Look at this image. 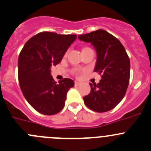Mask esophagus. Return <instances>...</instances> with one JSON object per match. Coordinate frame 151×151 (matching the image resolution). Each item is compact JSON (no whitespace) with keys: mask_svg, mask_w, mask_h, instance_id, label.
<instances>
[{"mask_svg":"<svg viewBox=\"0 0 151 151\" xmlns=\"http://www.w3.org/2000/svg\"><path fill=\"white\" fill-rule=\"evenodd\" d=\"M74 85H75L76 86H79V85H80V82L75 81V82H74Z\"/></svg>","mask_w":151,"mask_h":151,"instance_id":"34e87169","label":"esophagus"}]
</instances>
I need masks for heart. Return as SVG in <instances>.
Here are the masks:
<instances>
[{
    "instance_id": "obj_1",
    "label": "heart",
    "mask_w": 151,
    "mask_h": 151,
    "mask_svg": "<svg viewBox=\"0 0 151 151\" xmlns=\"http://www.w3.org/2000/svg\"><path fill=\"white\" fill-rule=\"evenodd\" d=\"M87 48H88V47H85V48H83V49H87ZM80 70L79 69V68H73V69L71 70V73H72V74H74V75H75V76L78 75L79 73H80Z\"/></svg>"
}]
</instances>
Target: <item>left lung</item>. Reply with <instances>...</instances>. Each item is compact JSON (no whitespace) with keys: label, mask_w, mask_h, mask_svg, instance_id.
<instances>
[{"label":"left lung","mask_w":151,"mask_h":151,"mask_svg":"<svg viewBox=\"0 0 151 151\" xmlns=\"http://www.w3.org/2000/svg\"><path fill=\"white\" fill-rule=\"evenodd\" d=\"M80 40L91 43L97 55L94 72L100 74L99 83H90L91 92L84 103L96 112L114 108L126 93L130 79V59L121 42L102 29L80 35Z\"/></svg>","instance_id":"left-lung-1"}]
</instances>
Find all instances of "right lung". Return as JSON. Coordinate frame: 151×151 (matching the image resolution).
<instances>
[{"mask_svg":"<svg viewBox=\"0 0 151 151\" xmlns=\"http://www.w3.org/2000/svg\"><path fill=\"white\" fill-rule=\"evenodd\" d=\"M76 38V35L40 32L26 42L19 55L20 89L31 106L42 114L59 113L65 105L67 92L74 87V81L68 78L58 84L51 75L50 68L60 63Z\"/></svg>","mask_w":151,"mask_h":151,"instance_id":"1","label":"right lung"}]
</instances>
